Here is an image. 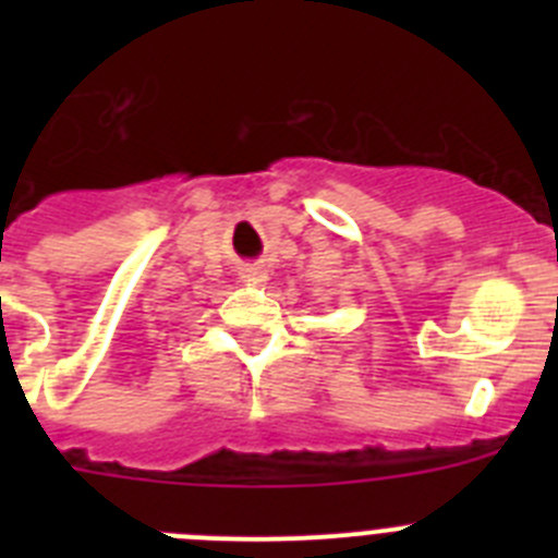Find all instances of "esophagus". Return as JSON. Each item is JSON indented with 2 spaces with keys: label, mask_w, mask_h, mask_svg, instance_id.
<instances>
[{
  "label": "esophagus",
  "mask_w": 558,
  "mask_h": 558,
  "mask_svg": "<svg viewBox=\"0 0 558 558\" xmlns=\"http://www.w3.org/2000/svg\"><path fill=\"white\" fill-rule=\"evenodd\" d=\"M240 279H243L245 284H254V288H259V284L268 282V270H265L263 265H245V268L240 270Z\"/></svg>",
  "instance_id": "34e87169"
}]
</instances>
